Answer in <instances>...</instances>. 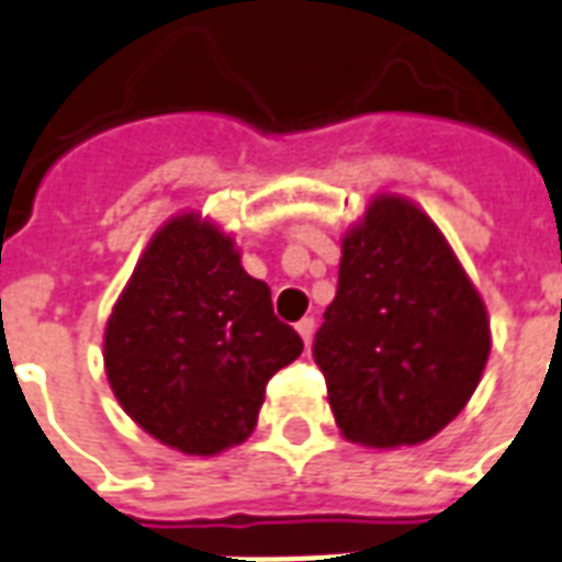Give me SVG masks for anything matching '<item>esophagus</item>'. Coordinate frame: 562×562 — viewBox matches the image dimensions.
<instances>
[{
	"label": "esophagus",
	"instance_id": "34e87169",
	"mask_svg": "<svg viewBox=\"0 0 562 562\" xmlns=\"http://www.w3.org/2000/svg\"><path fill=\"white\" fill-rule=\"evenodd\" d=\"M296 331H299V335H302V340H305V346H311V340H314V331H316L314 316H305V319H299V323H296Z\"/></svg>",
	"mask_w": 562,
	"mask_h": 562
}]
</instances>
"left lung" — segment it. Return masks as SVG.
<instances>
[{
  "mask_svg": "<svg viewBox=\"0 0 562 562\" xmlns=\"http://www.w3.org/2000/svg\"><path fill=\"white\" fill-rule=\"evenodd\" d=\"M340 248L337 296L314 340L328 406L356 445H420L480 385L492 349L486 305L408 198H373Z\"/></svg>",
  "mask_w": 562,
  "mask_h": 562,
  "instance_id": "left-lung-1",
  "label": "left lung"
}]
</instances>
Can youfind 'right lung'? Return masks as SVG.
Returning a JSON list of instances; mask_svg holds the SVG:
<instances>
[{
	"label": "right lung",
	"instance_id": "1",
	"mask_svg": "<svg viewBox=\"0 0 562 562\" xmlns=\"http://www.w3.org/2000/svg\"><path fill=\"white\" fill-rule=\"evenodd\" d=\"M302 356L272 293L243 269L234 236L177 213L138 257L105 319L103 364L117 403L147 436L216 457L257 426L266 382Z\"/></svg>",
	"mask_w": 562,
	"mask_h": 562
}]
</instances>
